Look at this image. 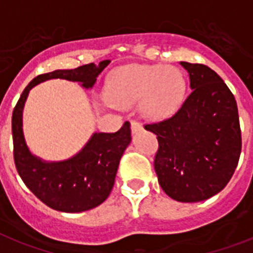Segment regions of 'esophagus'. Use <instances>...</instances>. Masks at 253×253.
<instances>
[{
    "mask_svg": "<svg viewBox=\"0 0 253 253\" xmlns=\"http://www.w3.org/2000/svg\"><path fill=\"white\" fill-rule=\"evenodd\" d=\"M141 130H143V126H141L139 122H136V121H132V122H131V131H132V133H136Z\"/></svg>",
    "mask_w": 253,
    "mask_h": 253,
    "instance_id": "esophagus-1",
    "label": "esophagus"
}]
</instances>
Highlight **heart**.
<instances>
[{"label": "heart", "mask_w": 253, "mask_h": 253, "mask_svg": "<svg viewBox=\"0 0 253 253\" xmlns=\"http://www.w3.org/2000/svg\"><path fill=\"white\" fill-rule=\"evenodd\" d=\"M185 81L181 72L165 65H133L117 72L108 87L113 105L128 108L140 103L146 120L163 121L181 105Z\"/></svg>", "instance_id": "heart-1"}]
</instances>
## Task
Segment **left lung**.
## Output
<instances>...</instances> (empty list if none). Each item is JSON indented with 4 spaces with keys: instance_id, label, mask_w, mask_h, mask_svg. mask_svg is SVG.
Segmentation results:
<instances>
[{
    "instance_id": "8db88e82",
    "label": "left lung",
    "mask_w": 253,
    "mask_h": 253,
    "mask_svg": "<svg viewBox=\"0 0 253 253\" xmlns=\"http://www.w3.org/2000/svg\"><path fill=\"white\" fill-rule=\"evenodd\" d=\"M192 94L177 113L146 125L159 148L154 169L163 192L179 202H201L226 186L242 149L237 101L221 77L203 64L180 61Z\"/></svg>"
}]
</instances>
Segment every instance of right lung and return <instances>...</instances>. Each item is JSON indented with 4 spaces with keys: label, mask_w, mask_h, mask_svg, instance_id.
Wrapping results in <instances>:
<instances>
[{
    "label": "right lung",
    "mask_w": 253,
    "mask_h": 253,
    "mask_svg": "<svg viewBox=\"0 0 253 253\" xmlns=\"http://www.w3.org/2000/svg\"><path fill=\"white\" fill-rule=\"evenodd\" d=\"M110 60L76 69H58L40 74L25 87L12 112L14 161L19 175L33 194L50 209L76 213L95 209L108 198L114 185L121 157L131 143L130 123L117 132H94L84 148L71 158L46 161L31 152L23 130V110L29 91L48 80L78 82L91 90Z\"/></svg>",
    "instance_id": "right-lung-1"
}]
</instances>
